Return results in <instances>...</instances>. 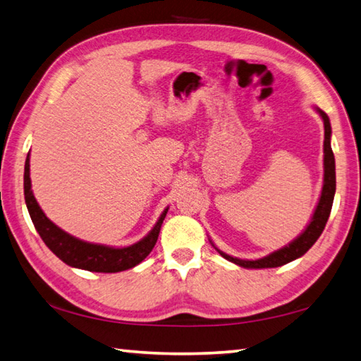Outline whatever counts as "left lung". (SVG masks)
I'll list each match as a JSON object with an SVG mask.
<instances>
[{
  "label": "left lung",
  "instance_id": "1",
  "mask_svg": "<svg viewBox=\"0 0 361 361\" xmlns=\"http://www.w3.org/2000/svg\"><path fill=\"white\" fill-rule=\"evenodd\" d=\"M321 115L322 121H324V185H322L319 202L316 205L314 213L312 216V221L308 223L305 231L299 235L296 240H293L288 246H285L279 251H274L263 259L259 260H241L237 257H231L218 249V252L221 254L226 260H229L238 267L243 268H277L282 267V264L290 263L293 260L299 259L300 255H304L308 249H310L316 240L319 238L326 227V223L330 215V210H332L334 204V196H335V188H336V178H335V157L332 146H330V135H332V128H330L329 116L322 112L321 109H316Z\"/></svg>",
  "mask_w": 361,
  "mask_h": 361
}]
</instances>
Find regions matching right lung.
Listing matches in <instances>:
<instances>
[{
    "mask_svg": "<svg viewBox=\"0 0 361 361\" xmlns=\"http://www.w3.org/2000/svg\"><path fill=\"white\" fill-rule=\"evenodd\" d=\"M25 201L35 231L39 232L51 251L70 267L92 271V273H120V271L134 268L140 262H143L156 246L161 223L168 212V209L164 210L156 226L143 240L128 247L93 245V243L71 237L70 233L59 229L53 221H49L40 205L37 204L31 190V178H29V154L25 164Z\"/></svg>",
    "mask_w": 361,
    "mask_h": 361,
    "instance_id": "right-lung-1",
    "label": "right lung"
}]
</instances>
